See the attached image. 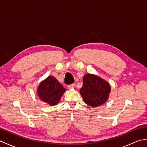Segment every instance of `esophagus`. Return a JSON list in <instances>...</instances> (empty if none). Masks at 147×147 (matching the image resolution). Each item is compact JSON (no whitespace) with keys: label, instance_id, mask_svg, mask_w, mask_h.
Segmentation results:
<instances>
[{"label":"esophagus","instance_id":"obj_1","mask_svg":"<svg viewBox=\"0 0 147 147\" xmlns=\"http://www.w3.org/2000/svg\"><path fill=\"white\" fill-rule=\"evenodd\" d=\"M74 86H75L74 84H71V85H69L67 86V88L69 89H73L74 88Z\"/></svg>","mask_w":147,"mask_h":147}]
</instances>
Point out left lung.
Listing matches in <instances>:
<instances>
[{
  "mask_svg": "<svg viewBox=\"0 0 147 147\" xmlns=\"http://www.w3.org/2000/svg\"><path fill=\"white\" fill-rule=\"evenodd\" d=\"M83 82L80 92L85 104L96 107L107 102L111 91L107 81L95 74H86L83 76Z\"/></svg>",
  "mask_w": 147,
  "mask_h": 147,
  "instance_id": "1",
  "label": "left lung"
}]
</instances>
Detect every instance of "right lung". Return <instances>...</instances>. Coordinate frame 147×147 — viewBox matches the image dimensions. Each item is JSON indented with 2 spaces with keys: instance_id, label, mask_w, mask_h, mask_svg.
<instances>
[{
  "instance_id": "obj_1",
  "label": "right lung",
  "mask_w": 147,
  "mask_h": 147,
  "mask_svg": "<svg viewBox=\"0 0 147 147\" xmlns=\"http://www.w3.org/2000/svg\"><path fill=\"white\" fill-rule=\"evenodd\" d=\"M66 91L54 76H49L39 84L37 95L42 101L51 106L57 105Z\"/></svg>"
}]
</instances>
